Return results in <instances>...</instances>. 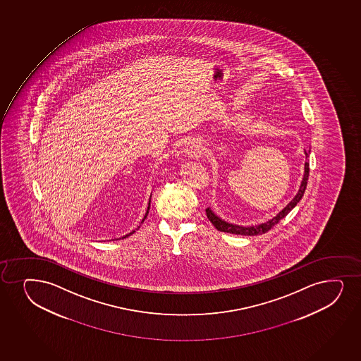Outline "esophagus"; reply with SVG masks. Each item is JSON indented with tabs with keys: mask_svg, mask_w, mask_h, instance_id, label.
Returning a JSON list of instances; mask_svg holds the SVG:
<instances>
[{
	"mask_svg": "<svg viewBox=\"0 0 361 361\" xmlns=\"http://www.w3.org/2000/svg\"><path fill=\"white\" fill-rule=\"evenodd\" d=\"M184 152H185V155H187L188 158H194V157H197L199 154H201L202 148H201V145L197 142H189Z\"/></svg>",
	"mask_w": 361,
	"mask_h": 361,
	"instance_id": "obj_1",
	"label": "esophagus"
}]
</instances>
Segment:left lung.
Masks as SVG:
<instances>
[{"label":"left lung","instance_id":"8db88e82","mask_svg":"<svg viewBox=\"0 0 361 361\" xmlns=\"http://www.w3.org/2000/svg\"><path fill=\"white\" fill-rule=\"evenodd\" d=\"M310 153H311V149L305 150L306 159L310 158ZM308 176H310V164L306 161L305 162V169H303L302 180H301V184H300V188H298V194L291 199L290 202L288 203L286 207L283 208L282 211L278 212L277 214H276L272 219H269L267 221H265V223L257 225H250V226L232 224V223L225 221L224 219H221L220 216H216V213L213 212L211 207L206 208L207 218L211 220L212 224L216 226L218 231L228 232V233H233V235H242V236L262 235V233H265V232L271 230V228H274V225L277 224L279 220H282L284 216H288L289 212L300 202V200L302 199L305 190H306Z\"/></svg>","mask_w":361,"mask_h":361}]
</instances>
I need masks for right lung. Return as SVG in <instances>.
<instances>
[{"instance_id": "add662e5", "label": "right lung", "mask_w": 361, "mask_h": 361, "mask_svg": "<svg viewBox=\"0 0 361 361\" xmlns=\"http://www.w3.org/2000/svg\"><path fill=\"white\" fill-rule=\"evenodd\" d=\"M150 199H152V194H150L149 201H148V207H147V211H145V216H143V218H142L141 224H142V223H143V221H145V218H147V216H148V213H149ZM140 226H141V225H140ZM140 226H137V228H135V230H133V231L129 232V233H128V235H125V236L121 237V238H126V237L131 236V235H133V233H135V232H136V230H138V228H140ZM116 240H119V238H116Z\"/></svg>"}]
</instances>
